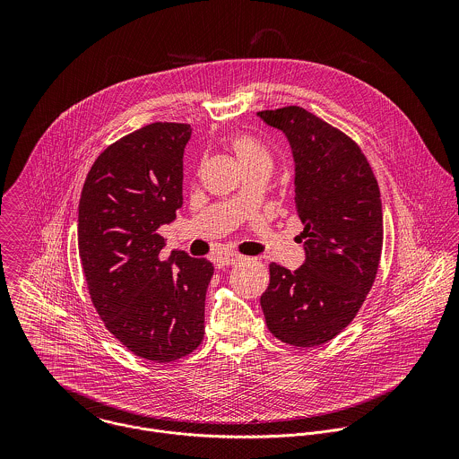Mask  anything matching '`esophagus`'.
I'll use <instances>...</instances> for the list:
<instances>
[{
	"mask_svg": "<svg viewBox=\"0 0 459 459\" xmlns=\"http://www.w3.org/2000/svg\"><path fill=\"white\" fill-rule=\"evenodd\" d=\"M238 262H242V256L237 255V253H228V255L217 256V266L219 268H224V266H230V264H237Z\"/></svg>",
	"mask_w": 459,
	"mask_h": 459,
	"instance_id": "esophagus-1",
	"label": "esophagus"
}]
</instances>
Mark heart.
<instances>
[{
    "label": "heart",
    "mask_w": 459,
    "mask_h": 459,
    "mask_svg": "<svg viewBox=\"0 0 459 459\" xmlns=\"http://www.w3.org/2000/svg\"><path fill=\"white\" fill-rule=\"evenodd\" d=\"M231 148H233L238 162L242 164V168H247V166H253L258 162H270V153L266 152V148L251 135H244V134L237 135L231 141Z\"/></svg>",
    "instance_id": "b5f03b06"
}]
</instances>
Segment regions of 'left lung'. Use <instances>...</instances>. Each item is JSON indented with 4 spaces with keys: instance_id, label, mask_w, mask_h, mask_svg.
Returning a JSON list of instances; mask_svg holds the SVG:
<instances>
[{
    "instance_id": "left-lung-1",
    "label": "left lung",
    "mask_w": 459,
    "mask_h": 459,
    "mask_svg": "<svg viewBox=\"0 0 459 459\" xmlns=\"http://www.w3.org/2000/svg\"><path fill=\"white\" fill-rule=\"evenodd\" d=\"M258 117L291 146L306 251L297 270L270 263L260 304L277 339L311 348L333 339L355 318L375 282L384 242L380 189L360 148L304 108Z\"/></svg>"
}]
</instances>
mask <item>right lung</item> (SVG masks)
I'll list each match as a JSON object with an SVG mask.
<instances>
[{
  "label": "right lung",
  "instance_id": "right-lung-1",
  "mask_svg": "<svg viewBox=\"0 0 459 459\" xmlns=\"http://www.w3.org/2000/svg\"><path fill=\"white\" fill-rule=\"evenodd\" d=\"M191 126L157 122L108 146L79 199L77 244L91 302L134 355L173 362L203 341L206 258L171 251L159 235L182 206Z\"/></svg>",
  "mask_w": 459,
  "mask_h": 459
}]
</instances>
